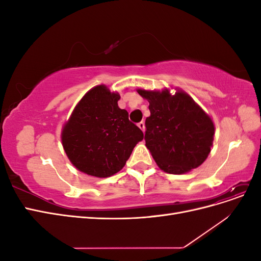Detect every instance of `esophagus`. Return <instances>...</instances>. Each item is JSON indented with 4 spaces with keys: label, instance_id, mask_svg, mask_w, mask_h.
<instances>
[{
    "label": "esophagus",
    "instance_id": "1",
    "mask_svg": "<svg viewBox=\"0 0 261 261\" xmlns=\"http://www.w3.org/2000/svg\"><path fill=\"white\" fill-rule=\"evenodd\" d=\"M138 127L143 130V132H145V123L144 122H140V123H138Z\"/></svg>",
    "mask_w": 261,
    "mask_h": 261
}]
</instances>
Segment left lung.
I'll list each match as a JSON object with an SVG mask.
<instances>
[{
    "label": "left lung",
    "instance_id": "1",
    "mask_svg": "<svg viewBox=\"0 0 261 261\" xmlns=\"http://www.w3.org/2000/svg\"><path fill=\"white\" fill-rule=\"evenodd\" d=\"M148 100L145 140L158 167L171 174H183L207 159L215 125L203 110L183 91L138 89Z\"/></svg>",
    "mask_w": 261,
    "mask_h": 261
}]
</instances>
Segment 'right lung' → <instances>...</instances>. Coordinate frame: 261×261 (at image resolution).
<instances>
[{
	"instance_id": "obj_1",
	"label": "right lung",
	"mask_w": 261,
	"mask_h": 261,
	"mask_svg": "<svg viewBox=\"0 0 261 261\" xmlns=\"http://www.w3.org/2000/svg\"><path fill=\"white\" fill-rule=\"evenodd\" d=\"M120 94L106 86L87 92L65 124L62 144L75 168L96 177L121 171L144 134L118 108Z\"/></svg>"
}]
</instances>
